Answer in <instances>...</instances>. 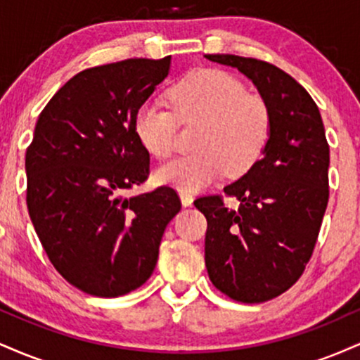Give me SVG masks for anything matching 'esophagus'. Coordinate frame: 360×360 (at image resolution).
Wrapping results in <instances>:
<instances>
[{
    "mask_svg": "<svg viewBox=\"0 0 360 360\" xmlns=\"http://www.w3.org/2000/svg\"><path fill=\"white\" fill-rule=\"evenodd\" d=\"M179 198H181V203H183V206H191V205H193V201H194L193 194L184 193V191H181V193H179Z\"/></svg>",
    "mask_w": 360,
    "mask_h": 360,
    "instance_id": "esophagus-1",
    "label": "esophagus"
}]
</instances>
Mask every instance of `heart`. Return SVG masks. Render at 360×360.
<instances>
[{"label":"heart","instance_id":"b5f03b06","mask_svg":"<svg viewBox=\"0 0 360 360\" xmlns=\"http://www.w3.org/2000/svg\"><path fill=\"white\" fill-rule=\"evenodd\" d=\"M169 96L174 111L147 101L135 113V135L148 154L164 159L174 150L176 116L200 128L193 142L196 152L162 164L155 171L157 183L194 193L225 172L240 176L254 166L269 140V111L232 74L200 69L177 82Z\"/></svg>","mask_w":360,"mask_h":360}]
</instances>
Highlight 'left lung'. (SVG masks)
Listing matches in <instances>:
<instances>
[{"label": "left lung", "mask_w": 360, "mask_h": 360, "mask_svg": "<svg viewBox=\"0 0 360 360\" xmlns=\"http://www.w3.org/2000/svg\"><path fill=\"white\" fill-rule=\"evenodd\" d=\"M206 59L238 69L269 111L262 157L220 196L194 201L208 221L205 262L210 281L242 303H262L303 274L328 203L330 147L316 103L289 74L269 62L213 53Z\"/></svg>", "instance_id": "8db88e82"}]
</instances>
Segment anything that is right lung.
<instances>
[{
    "label": "right lung",
    "mask_w": 360,
    "mask_h": 360,
    "mask_svg": "<svg viewBox=\"0 0 360 360\" xmlns=\"http://www.w3.org/2000/svg\"><path fill=\"white\" fill-rule=\"evenodd\" d=\"M169 69L171 56L86 69L37 120L25 155L28 213L53 267L88 295L117 298L142 286L181 210L167 186L122 194L148 176L134 118Z\"/></svg>",
    "instance_id": "obj_1"
}]
</instances>
